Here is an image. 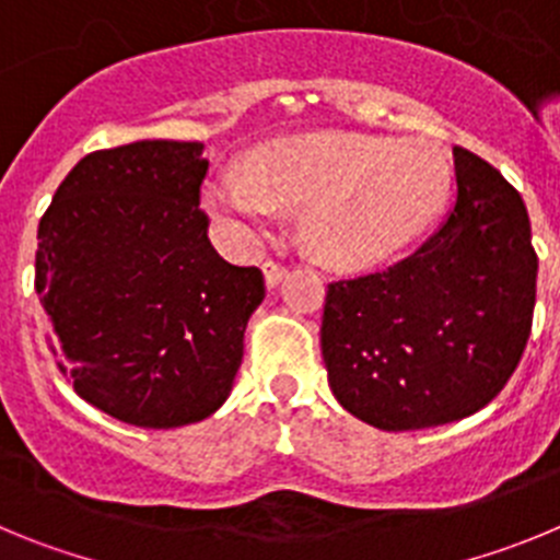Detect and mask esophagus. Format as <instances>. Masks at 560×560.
Here are the masks:
<instances>
[{"label": "esophagus", "mask_w": 560, "mask_h": 560, "mask_svg": "<svg viewBox=\"0 0 560 560\" xmlns=\"http://www.w3.org/2000/svg\"><path fill=\"white\" fill-rule=\"evenodd\" d=\"M264 275H266V285H269V289H277V285L283 283L289 271H285V266L275 264V260H266V264H264Z\"/></svg>", "instance_id": "34e87169"}]
</instances>
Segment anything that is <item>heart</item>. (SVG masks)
<instances>
[{
	"mask_svg": "<svg viewBox=\"0 0 560 560\" xmlns=\"http://www.w3.org/2000/svg\"><path fill=\"white\" fill-rule=\"evenodd\" d=\"M452 167L434 142L364 131H314L255 148L246 171L212 176L201 196L246 241L300 212L314 260L339 271L378 266L407 249L443 210Z\"/></svg>",
	"mask_w": 560,
	"mask_h": 560,
	"instance_id": "b5f03b06",
	"label": "heart"
}]
</instances>
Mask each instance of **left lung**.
Masks as SVG:
<instances>
[{"instance_id": "1", "label": "left lung", "mask_w": 560, "mask_h": 560, "mask_svg": "<svg viewBox=\"0 0 560 560\" xmlns=\"http://www.w3.org/2000/svg\"><path fill=\"white\" fill-rule=\"evenodd\" d=\"M457 196L427 244L328 285L319 341L330 393L384 432L443 427L488 407L530 336L538 257L522 196L454 148Z\"/></svg>"}]
</instances>
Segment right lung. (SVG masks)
Here are the masks:
<instances>
[{"mask_svg":"<svg viewBox=\"0 0 560 560\" xmlns=\"http://www.w3.org/2000/svg\"><path fill=\"white\" fill-rule=\"evenodd\" d=\"M201 142L142 140L83 156L38 224L36 291L58 368L86 404L142 429L221 409L264 271L207 237Z\"/></svg>","mask_w":560,"mask_h":560,"instance_id":"add662e5","label":"right lung"}]
</instances>
